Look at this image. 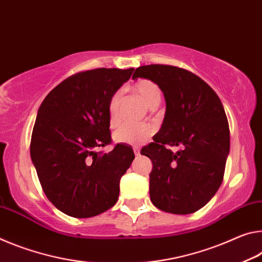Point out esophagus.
Instances as JSON below:
<instances>
[{
    "label": "esophagus",
    "mask_w": 262,
    "mask_h": 262,
    "mask_svg": "<svg viewBox=\"0 0 262 262\" xmlns=\"http://www.w3.org/2000/svg\"><path fill=\"white\" fill-rule=\"evenodd\" d=\"M134 152H135V156H136V157H139V156H140V148L134 147Z\"/></svg>",
    "instance_id": "34e87169"
}]
</instances>
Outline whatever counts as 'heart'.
<instances>
[{"mask_svg":"<svg viewBox=\"0 0 262 262\" xmlns=\"http://www.w3.org/2000/svg\"><path fill=\"white\" fill-rule=\"evenodd\" d=\"M132 92L138 95L148 108L154 109L161 102V91L158 85L149 80H139L132 84ZM122 103V93L116 92L110 97L108 104L109 124L111 127H116L119 124V109ZM154 134V127L151 124H141V125H122L115 131L114 140L118 144L124 145H140L147 141Z\"/></svg>","mask_w":262,"mask_h":262,"instance_id":"b5f03b06","label":"heart"}]
</instances>
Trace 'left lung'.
I'll list each match as a JSON object with an SVG mask.
<instances>
[{
    "instance_id": "8db88e82",
    "label": "left lung",
    "mask_w": 262,
    "mask_h": 262,
    "mask_svg": "<svg viewBox=\"0 0 262 262\" xmlns=\"http://www.w3.org/2000/svg\"><path fill=\"white\" fill-rule=\"evenodd\" d=\"M147 79L164 93L166 114L154 143L141 149L152 160L149 197L162 211L188 215L203 208L221 187L230 152L224 108L199 76L167 65L140 66L132 79ZM166 146H178L174 154Z\"/></svg>"
}]
</instances>
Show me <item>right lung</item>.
Returning a JSON list of instances; mask_svg holds the SVG:
<instances>
[{
    "instance_id": "add662e5",
    "label": "right lung",
    "mask_w": 262,
    "mask_h": 262,
    "mask_svg": "<svg viewBox=\"0 0 262 262\" xmlns=\"http://www.w3.org/2000/svg\"><path fill=\"white\" fill-rule=\"evenodd\" d=\"M134 68H98L63 80L38 109L30 153L38 179L55 208L89 218L118 200L119 181L135 159L132 148L111 141L108 104Z\"/></svg>"
}]
</instances>
